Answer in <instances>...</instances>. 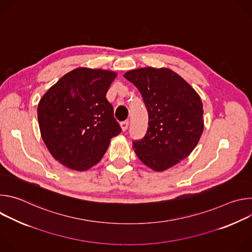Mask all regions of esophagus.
<instances>
[{"mask_svg":"<svg viewBox=\"0 0 252 252\" xmlns=\"http://www.w3.org/2000/svg\"><path fill=\"white\" fill-rule=\"evenodd\" d=\"M121 126H122V129L123 131H126L128 127V121H125V122H122L121 123Z\"/></svg>","mask_w":252,"mask_h":252,"instance_id":"obj_1","label":"esophagus"}]
</instances>
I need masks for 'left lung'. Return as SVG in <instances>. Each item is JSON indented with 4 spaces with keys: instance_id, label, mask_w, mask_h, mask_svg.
Returning <instances> with one entry per match:
<instances>
[{
    "instance_id": "obj_1",
    "label": "left lung",
    "mask_w": 252,
    "mask_h": 252,
    "mask_svg": "<svg viewBox=\"0 0 252 252\" xmlns=\"http://www.w3.org/2000/svg\"><path fill=\"white\" fill-rule=\"evenodd\" d=\"M124 77L137 88L149 113L145 137L132 141L137 158L156 171H163L188 158L203 131L198 94L166 67L136 68Z\"/></svg>"
}]
</instances>
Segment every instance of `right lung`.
Listing matches in <instances>:
<instances>
[{
	"label": "right lung",
	"mask_w": 252,
	"mask_h": 252,
	"mask_svg": "<svg viewBox=\"0 0 252 252\" xmlns=\"http://www.w3.org/2000/svg\"><path fill=\"white\" fill-rule=\"evenodd\" d=\"M117 74L78 67L62 77L38 105L42 138L63 165L87 170L96 164L122 128L105 94Z\"/></svg>",
	"instance_id": "obj_1"
}]
</instances>
